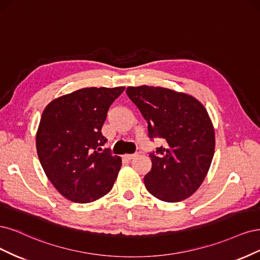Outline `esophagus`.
Segmentation results:
<instances>
[{
	"label": "esophagus",
	"mask_w": 260,
	"mask_h": 260,
	"mask_svg": "<svg viewBox=\"0 0 260 260\" xmlns=\"http://www.w3.org/2000/svg\"><path fill=\"white\" fill-rule=\"evenodd\" d=\"M136 156H138V152H135V153H133V154H126V155H125V157H126L127 160H133V158H135Z\"/></svg>",
	"instance_id": "1"
}]
</instances>
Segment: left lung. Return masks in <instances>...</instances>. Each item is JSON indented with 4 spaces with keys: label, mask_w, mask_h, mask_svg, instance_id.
<instances>
[{
    "label": "left lung",
    "mask_w": 260,
    "mask_h": 260,
    "mask_svg": "<svg viewBox=\"0 0 260 260\" xmlns=\"http://www.w3.org/2000/svg\"><path fill=\"white\" fill-rule=\"evenodd\" d=\"M126 94L147 121L150 140L165 142L149 152L152 167L144 179L147 190L171 203L189 198L203 182L215 151L205 108L192 96L163 87L129 86Z\"/></svg>",
    "instance_id": "left-lung-1"
}]
</instances>
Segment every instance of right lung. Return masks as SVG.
<instances>
[{"label": "right lung", "mask_w": 260, "mask_h": 260, "mask_svg": "<svg viewBox=\"0 0 260 260\" xmlns=\"http://www.w3.org/2000/svg\"><path fill=\"white\" fill-rule=\"evenodd\" d=\"M125 87H86L61 96L43 111L37 133L42 167L72 202L89 203L113 187L122 160L103 150L102 127L109 108Z\"/></svg>", "instance_id": "obj_1"}]
</instances>
